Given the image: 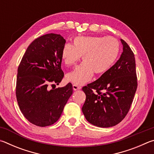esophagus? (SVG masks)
<instances>
[{"label": "esophagus", "mask_w": 154, "mask_h": 154, "mask_svg": "<svg viewBox=\"0 0 154 154\" xmlns=\"http://www.w3.org/2000/svg\"><path fill=\"white\" fill-rule=\"evenodd\" d=\"M72 88H73V90H75V91H76V90H80L81 88H82V87L81 86H79V85H72Z\"/></svg>", "instance_id": "esophagus-1"}]
</instances>
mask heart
Listing matches in <instances>:
<instances>
[{
	"label": "heart",
	"instance_id": "1",
	"mask_svg": "<svg viewBox=\"0 0 154 154\" xmlns=\"http://www.w3.org/2000/svg\"><path fill=\"white\" fill-rule=\"evenodd\" d=\"M120 45L113 36H77L73 45L66 44L61 57L66 66H73L82 56L83 62L66 75L68 82L75 85H83L92 79L94 72L105 73L116 62Z\"/></svg>",
	"mask_w": 154,
	"mask_h": 154
}]
</instances>
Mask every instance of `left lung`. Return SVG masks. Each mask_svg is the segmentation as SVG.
<instances>
[{"mask_svg": "<svg viewBox=\"0 0 154 154\" xmlns=\"http://www.w3.org/2000/svg\"><path fill=\"white\" fill-rule=\"evenodd\" d=\"M121 42L123 52L116 63L82 88L86 96L83 113L88 122L98 127H111L123 120L137 88L134 53L126 41Z\"/></svg>", "mask_w": 154, "mask_h": 154, "instance_id": "obj_1", "label": "left lung"}]
</instances>
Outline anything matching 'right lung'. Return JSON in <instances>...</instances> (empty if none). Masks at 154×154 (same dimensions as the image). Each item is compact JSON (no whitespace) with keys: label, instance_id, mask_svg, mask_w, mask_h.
I'll use <instances>...</instances> for the list:
<instances>
[{"label":"right lung","instance_id":"1","mask_svg":"<svg viewBox=\"0 0 154 154\" xmlns=\"http://www.w3.org/2000/svg\"><path fill=\"white\" fill-rule=\"evenodd\" d=\"M66 41L60 35L50 33L34 40L28 47L17 69V101L22 114L30 123L45 127L60 118L72 85L49 90L64 77L61 69L62 50Z\"/></svg>","mask_w":154,"mask_h":154}]
</instances>
